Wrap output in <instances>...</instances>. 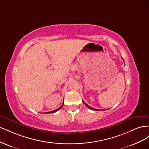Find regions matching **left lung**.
<instances>
[{"label": "left lung", "instance_id": "obj_1", "mask_svg": "<svg viewBox=\"0 0 149 149\" xmlns=\"http://www.w3.org/2000/svg\"><path fill=\"white\" fill-rule=\"evenodd\" d=\"M83 103L84 104L86 105V106L88 108H89V109H91V110H93V111H100V109H94V108H93V107H91V106H88V104H87L86 103V102H84L83 101ZM101 111H102V110H101Z\"/></svg>", "mask_w": 149, "mask_h": 149}]
</instances>
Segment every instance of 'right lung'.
<instances>
[{"label": "right lung", "mask_w": 149, "mask_h": 149, "mask_svg": "<svg viewBox=\"0 0 149 149\" xmlns=\"http://www.w3.org/2000/svg\"><path fill=\"white\" fill-rule=\"evenodd\" d=\"M63 103H64V102H63ZM63 104H62V105H61L59 108H58V109H56V110H54V111H50V112H45V113H46V114H49V113H54V112H55L58 111V110L61 109V107H62L63 106Z\"/></svg>", "instance_id": "add662e5"}]
</instances>
